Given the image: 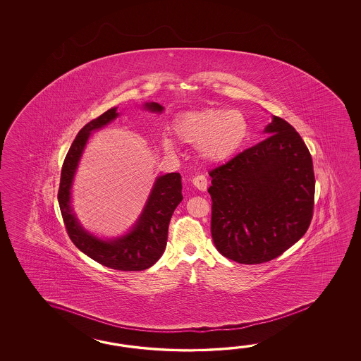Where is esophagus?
Instances as JSON below:
<instances>
[{
    "label": "esophagus",
    "mask_w": 361,
    "mask_h": 361,
    "mask_svg": "<svg viewBox=\"0 0 361 361\" xmlns=\"http://www.w3.org/2000/svg\"><path fill=\"white\" fill-rule=\"evenodd\" d=\"M192 184L199 190V191H207V179L204 176H199L192 179Z\"/></svg>",
    "instance_id": "obj_1"
}]
</instances>
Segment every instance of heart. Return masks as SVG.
<instances>
[{
	"mask_svg": "<svg viewBox=\"0 0 361 361\" xmlns=\"http://www.w3.org/2000/svg\"><path fill=\"white\" fill-rule=\"evenodd\" d=\"M176 138L187 146L197 147L199 156L207 164L228 161L244 146L249 123L238 109L204 108L178 116L173 123ZM165 151H173L169 139L162 140Z\"/></svg>",
	"mask_w": 361,
	"mask_h": 361,
	"instance_id": "1",
	"label": "heart"
}]
</instances>
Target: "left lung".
I'll return each instance as SVG.
<instances>
[{
  "instance_id": "left-lung-1",
  "label": "left lung",
  "mask_w": 361,
  "mask_h": 361,
  "mask_svg": "<svg viewBox=\"0 0 361 361\" xmlns=\"http://www.w3.org/2000/svg\"><path fill=\"white\" fill-rule=\"evenodd\" d=\"M264 133V140L209 173L215 247L243 264L281 255L314 214V165L303 139L277 116Z\"/></svg>"
}]
</instances>
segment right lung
Wrapping results in <instances>:
<instances>
[{
	"label": "right lung",
	"mask_w": 361,
	"mask_h": 361,
	"mask_svg": "<svg viewBox=\"0 0 361 361\" xmlns=\"http://www.w3.org/2000/svg\"><path fill=\"white\" fill-rule=\"evenodd\" d=\"M143 108L156 114L164 111V107L154 102L145 103ZM117 116V107L111 108L78 131L63 162L58 201L69 238L82 253L109 269L143 271L154 266L166 247L170 218L183 200L179 173L156 178L143 212L130 231L120 238L104 240L85 230L71 205L72 184L87 140L92 131L102 129Z\"/></svg>",
	"instance_id": "right-lung-1"
}]
</instances>
